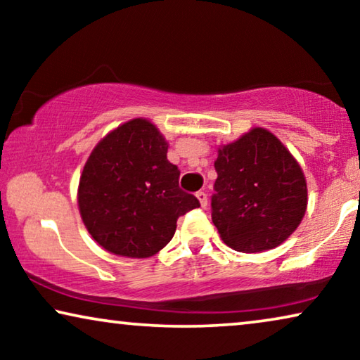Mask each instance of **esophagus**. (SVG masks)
<instances>
[{"label": "esophagus", "instance_id": "34e87169", "mask_svg": "<svg viewBox=\"0 0 360 360\" xmlns=\"http://www.w3.org/2000/svg\"><path fill=\"white\" fill-rule=\"evenodd\" d=\"M196 198L200 200L201 208H206V206H208V195H206L205 191H198V193H196Z\"/></svg>", "mask_w": 360, "mask_h": 360}]
</instances>
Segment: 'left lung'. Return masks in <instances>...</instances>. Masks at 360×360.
<instances>
[{
    "instance_id": "8db88e82",
    "label": "left lung",
    "mask_w": 360,
    "mask_h": 360,
    "mask_svg": "<svg viewBox=\"0 0 360 360\" xmlns=\"http://www.w3.org/2000/svg\"><path fill=\"white\" fill-rule=\"evenodd\" d=\"M211 219L226 245L264 252L288 239L308 203L302 167L282 142L254 127L218 149Z\"/></svg>"
}]
</instances>
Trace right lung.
Masks as SVG:
<instances>
[{"instance_id": "add662e5", "label": "right lung", "mask_w": 360, "mask_h": 360, "mask_svg": "<svg viewBox=\"0 0 360 360\" xmlns=\"http://www.w3.org/2000/svg\"><path fill=\"white\" fill-rule=\"evenodd\" d=\"M150 121H127L98 142L83 167L78 208L91 238L108 252L146 259L174 238L176 219L200 206L179 186V167Z\"/></svg>"}]
</instances>
